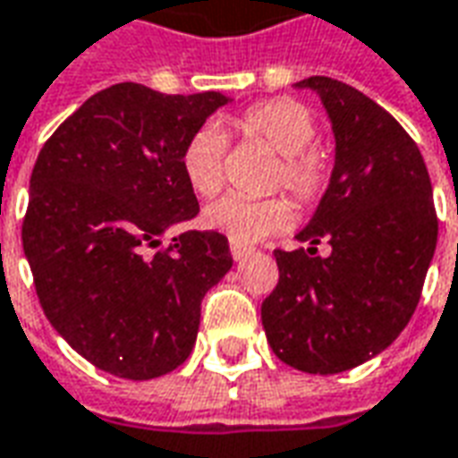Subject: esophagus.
<instances>
[{
  "label": "esophagus",
  "mask_w": 458,
  "mask_h": 458,
  "mask_svg": "<svg viewBox=\"0 0 458 458\" xmlns=\"http://www.w3.org/2000/svg\"><path fill=\"white\" fill-rule=\"evenodd\" d=\"M249 254H251V249H249V246L232 244V256H234V261H242V259H246Z\"/></svg>",
  "instance_id": "obj_1"
}]
</instances>
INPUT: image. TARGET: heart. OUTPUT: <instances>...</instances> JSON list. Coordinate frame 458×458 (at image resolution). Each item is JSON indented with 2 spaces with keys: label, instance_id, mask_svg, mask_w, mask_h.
Segmentation results:
<instances>
[{
  "label": "heart",
  "instance_id": "obj_1",
  "mask_svg": "<svg viewBox=\"0 0 458 458\" xmlns=\"http://www.w3.org/2000/svg\"><path fill=\"white\" fill-rule=\"evenodd\" d=\"M229 125L246 138L268 145L278 157L274 182L284 187L301 207L313 204L327 187L330 160L316 145V118L296 100H266L246 108ZM226 138L216 125H204L187 140L182 150V172L192 192L212 197L224 182ZM204 226L224 234L232 244H256L271 232L291 222V209L284 199H244L226 194L204 207Z\"/></svg>",
  "mask_w": 458,
  "mask_h": 458
}]
</instances>
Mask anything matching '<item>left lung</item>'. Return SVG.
Here are the masks:
<instances>
[{
    "label": "left lung",
    "instance_id": "1",
    "mask_svg": "<svg viewBox=\"0 0 458 458\" xmlns=\"http://www.w3.org/2000/svg\"><path fill=\"white\" fill-rule=\"evenodd\" d=\"M316 93L335 140L333 172L293 251H274L278 286L261 303L276 358L338 375L397 340L420 303L437 249V212L420 148L387 110L348 83L298 81ZM331 246L317 256V244Z\"/></svg>",
    "mask_w": 458,
    "mask_h": 458
}]
</instances>
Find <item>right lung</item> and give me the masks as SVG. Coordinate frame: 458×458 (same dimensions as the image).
<instances>
[{"mask_svg":"<svg viewBox=\"0 0 458 458\" xmlns=\"http://www.w3.org/2000/svg\"><path fill=\"white\" fill-rule=\"evenodd\" d=\"M224 93L165 96L118 83L90 96L41 148L21 226L48 323L103 372L152 379L190 358L202 298L234 259L226 236L182 232L199 202L182 150Z\"/></svg>","mask_w":458,"mask_h":458,"instance_id":"obj_1","label":"right lung"}]
</instances>
